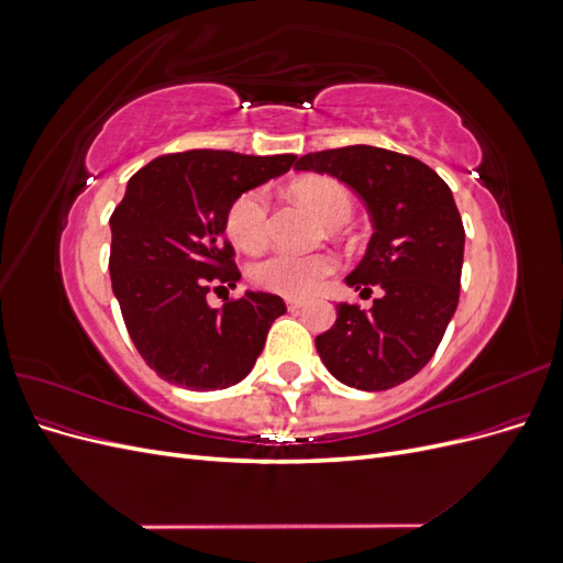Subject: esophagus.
<instances>
[{"mask_svg": "<svg viewBox=\"0 0 563 563\" xmlns=\"http://www.w3.org/2000/svg\"><path fill=\"white\" fill-rule=\"evenodd\" d=\"M302 305H305V302H302V300H298V298H288V300H286V308L291 310V312L302 310Z\"/></svg>", "mask_w": 563, "mask_h": 563, "instance_id": "1", "label": "esophagus"}]
</instances>
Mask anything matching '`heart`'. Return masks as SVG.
<instances>
[{"label": "heart", "instance_id": "b5f03b06", "mask_svg": "<svg viewBox=\"0 0 563 563\" xmlns=\"http://www.w3.org/2000/svg\"><path fill=\"white\" fill-rule=\"evenodd\" d=\"M294 195L327 220L329 225H343L350 220L354 199L350 187L329 176H308L294 185ZM225 228L230 240L244 249H261L269 236V199L263 187L242 192L225 213ZM335 269V258L331 253H296L277 249L251 267V282L269 294L286 298H305L331 277Z\"/></svg>", "mask_w": 563, "mask_h": 563}]
</instances>
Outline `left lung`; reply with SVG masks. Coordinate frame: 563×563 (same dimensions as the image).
<instances>
[{"instance_id":"obj_1","label":"left lung","mask_w":563,"mask_h":563,"mask_svg":"<svg viewBox=\"0 0 563 563\" xmlns=\"http://www.w3.org/2000/svg\"><path fill=\"white\" fill-rule=\"evenodd\" d=\"M296 168L362 197L373 236L345 282L383 288L371 310L338 305L335 323L314 340L321 362L356 389L401 385L432 360L457 308L465 228L451 187L420 159L371 145L310 152Z\"/></svg>"}]
</instances>
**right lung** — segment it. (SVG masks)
<instances>
[{
	"mask_svg": "<svg viewBox=\"0 0 563 563\" xmlns=\"http://www.w3.org/2000/svg\"><path fill=\"white\" fill-rule=\"evenodd\" d=\"M294 162L187 150L131 176L110 216V277L133 345L159 378L209 391L249 376L284 300L246 291L213 310L207 296L242 277L225 236L230 203Z\"/></svg>",
	"mask_w": 563,
	"mask_h": 563,
	"instance_id": "right-lung-1",
	"label": "right lung"
}]
</instances>
